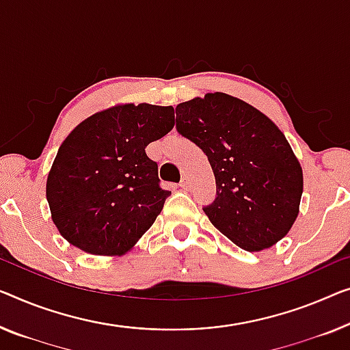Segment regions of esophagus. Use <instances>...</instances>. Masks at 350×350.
Listing matches in <instances>:
<instances>
[{
	"label": "esophagus",
	"instance_id": "obj_1",
	"mask_svg": "<svg viewBox=\"0 0 350 350\" xmlns=\"http://www.w3.org/2000/svg\"><path fill=\"white\" fill-rule=\"evenodd\" d=\"M189 184H190V182H189V179H187V177H182V180L179 182V187H180V189H189Z\"/></svg>",
	"mask_w": 350,
	"mask_h": 350
}]
</instances>
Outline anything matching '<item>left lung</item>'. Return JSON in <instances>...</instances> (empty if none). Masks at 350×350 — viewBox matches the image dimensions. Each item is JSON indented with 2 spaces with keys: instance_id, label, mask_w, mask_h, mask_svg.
<instances>
[{
  "instance_id": "8db88e82",
  "label": "left lung",
  "mask_w": 350,
  "mask_h": 350,
  "mask_svg": "<svg viewBox=\"0 0 350 350\" xmlns=\"http://www.w3.org/2000/svg\"><path fill=\"white\" fill-rule=\"evenodd\" d=\"M176 130L207 155L217 195L202 207L247 252L281 241L299 215L304 174L288 139L247 102L223 92L179 103Z\"/></svg>"
}]
</instances>
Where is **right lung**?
Listing matches in <instances>:
<instances>
[{"label": "right lung", "mask_w": 350, "mask_h": 350, "mask_svg": "<svg viewBox=\"0 0 350 350\" xmlns=\"http://www.w3.org/2000/svg\"><path fill=\"white\" fill-rule=\"evenodd\" d=\"M173 127V107L127 103L72 130L46 179L51 218L67 242L102 256L137 243L171 195L146 146Z\"/></svg>", "instance_id": "1"}]
</instances>
